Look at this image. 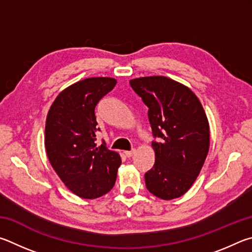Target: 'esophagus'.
<instances>
[{
	"label": "esophagus",
	"instance_id": "34e87169",
	"mask_svg": "<svg viewBox=\"0 0 252 252\" xmlns=\"http://www.w3.org/2000/svg\"><path fill=\"white\" fill-rule=\"evenodd\" d=\"M135 149H133V151H126L125 153H124V154H125V156L127 157V158H130V157H133V155H134V154H135Z\"/></svg>",
	"mask_w": 252,
	"mask_h": 252
}]
</instances>
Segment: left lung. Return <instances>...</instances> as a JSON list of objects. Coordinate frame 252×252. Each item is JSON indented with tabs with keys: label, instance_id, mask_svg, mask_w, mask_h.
I'll return each instance as SVG.
<instances>
[{
	"label": "left lung",
	"instance_id": "8db88e82",
	"mask_svg": "<svg viewBox=\"0 0 252 252\" xmlns=\"http://www.w3.org/2000/svg\"><path fill=\"white\" fill-rule=\"evenodd\" d=\"M148 109L155 164L145 174L149 192L171 200L185 195L209 152V122L200 100L190 88L165 76L138 77L129 81Z\"/></svg>",
	"mask_w": 252,
	"mask_h": 252
}]
</instances>
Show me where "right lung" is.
Returning <instances> with one entry per match:
<instances>
[{
    "label": "right lung",
    "mask_w": 252,
    "mask_h": 252,
    "mask_svg": "<svg viewBox=\"0 0 252 252\" xmlns=\"http://www.w3.org/2000/svg\"><path fill=\"white\" fill-rule=\"evenodd\" d=\"M112 77H90L66 87L56 96L45 123L46 154L53 169L68 190L84 199L110 191L121 156L95 143V107L116 85Z\"/></svg>",
    "instance_id": "obj_1"
}]
</instances>
